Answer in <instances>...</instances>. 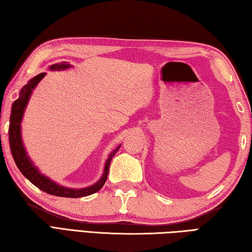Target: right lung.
Wrapping results in <instances>:
<instances>
[{"mask_svg": "<svg viewBox=\"0 0 252 252\" xmlns=\"http://www.w3.org/2000/svg\"><path fill=\"white\" fill-rule=\"evenodd\" d=\"M70 67V64L67 63H60L50 65L51 70H63ZM45 72L36 75L35 78H32L30 82H28L25 87L21 90L20 97H18L12 105V113L11 117H9V127H8V139H9V148H11V153L13 156V159L15 161L17 168L20 169L21 172L25 178H27L30 181L40 189L41 191H44L51 195L60 196V197H82L87 195H91V194L95 193L102 189L104 183L106 182L108 169H110L111 161L113 159L114 155L117 153V150L120 149L121 146H118L117 148L113 151V153L108 157V159L105 163V170H104V174L101 178V180L97 183H95L92 187L85 188V189H67L63 188L60 185L52 182L51 180L46 178L45 175L39 173V171L37 170L36 167H34L32 163V161L28 158L26 155V151L24 149L22 138H21V122L23 118L24 110L27 105L28 99H30L31 94L32 90L35 89L37 83L45 77Z\"/></svg>", "mask_w": 252, "mask_h": 252, "instance_id": "obj_1", "label": "right lung"}]
</instances>
